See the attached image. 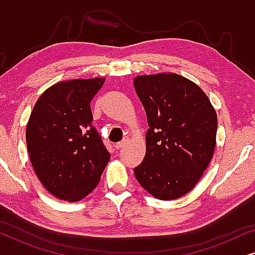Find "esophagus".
<instances>
[{
	"instance_id": "obj_1",
	"label": "esophagus",
	"mask_w": 255,
	"mask_h": 255,
	"mask_svg": "<svg viewBox=\"0 0 255 255\" xmlns=\"http://www.w3.org/2000/svg\"><path fill=\"white\" fill-rule=\"evenodd\" d=\"M125 144H127V140H122V141H120V142H116V144H115V148L120 149V148L123 147V146H124Z\"/></svg>"
}]
</instances>
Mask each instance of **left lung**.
Returning <instances> with one entry per match:
<instances>
[{
    "label": "left lung",
    "instance_id": "obj_1",
    "mask_svg": "<svg viewBox=\"0 0 255 255\" xmlns=\"http://www.w3.org/2000/svg\"><path fill=\"white\" fill-rule=\"evenodd\" d=\"M133 85L149 127L134 175L152 196L175 200L196 186L211 161L217 114L203 90L179 74L140 75Z\"/></svg>",
    "mask_w": 255,
    "mask_h": 255
}]
</instances>
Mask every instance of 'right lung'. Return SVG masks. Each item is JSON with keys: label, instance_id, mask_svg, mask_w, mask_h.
<instances>
[{"label": "right lung", "instance_id": "right-lung-1", "mask_svg": "<svg viewBox=\"0 0 255 255\" xmlns=\"http://www.w3.org/2000/svg\"><path fill=\"white\" fill-rule=\"evenodd\" d=\"M103 83V78L55 83L41 94L30 115L26 145L31 165L45 189L60 200L85 198L110 160L90 109Z\"/></svg>", "mask_w": 255, "mask_h": 255}]
</instances>
